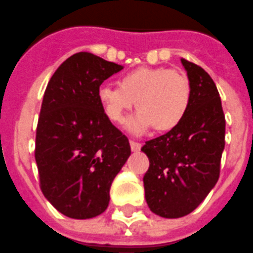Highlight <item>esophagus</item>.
<instances>
[{
  "mask_svg": "<svg viewBox=\"0 0 253 253\" xmlns=\"http://www.w3.org/2000/svg\"><path fill=\"white\" fill-rule=\"evenodd\" d=\"M130 149H132V151H139L141 150V143L136 142V141H130Z\"/></svg>",
  "mask_w": 253,
  "mask_h": 253,
  "instance_id": "1",
  "label": "esophagus"
}]
</instances>
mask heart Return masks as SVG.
<instances>
[{
	"instance_id": "1",
	"label": "heart",
	"mask_w": 253,
	"mask_h": 253,
	"mask_svg": "<svg viewBox=\"0 0 253 253\" xmlns=\"http://www.w3.org/2000/svg\"><path fill=\"white\" fill-rule=\"evenodd\" d=\"M117 84L98 88L99 104L108 120L123 124L136 102L138 112L129 120L128 129L137 134L153 126L158 132L172 130L189 110L191 84L176 70L143 66L121 76Z\"/></svg>"
}]
</instances>
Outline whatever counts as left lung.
<instances>
[{"label": "left lung", "instance_id": "obj_1", "mask_svg": "<svg viewBox=\"0 0 253 253\" xmlns=\"http://www.w3.org/2000/svg\"><path fill=\"white\" fill-rule=\"evenodd\" d=\"M191 84L189 110L176 128L147 141L150 166L143 176L153 213L180 218L203 203L219 177L226 120L217 86L201 66L181 58Z\"/></svg>", "mask_w": 253, "mask_h": 253}]
</instances>
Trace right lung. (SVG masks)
<instances>
[{"label":"right lung","mask_w":253,"mask_h":253,"mask_svg":"<svg viewBox=\"0 0 253 253\" xmlns=\"http://www.w3.org/2000/svg\"><path fill=\"white\" fill-rule=\"evenodd\" d=\"M123 66L88 52L58 66L44 92L35 159L45 199L64 215L87 219L110 204V188L130 155L128 138L112 125L98 88Z\"/></svg>","instance_id":"obj_1"}]
</instances>
